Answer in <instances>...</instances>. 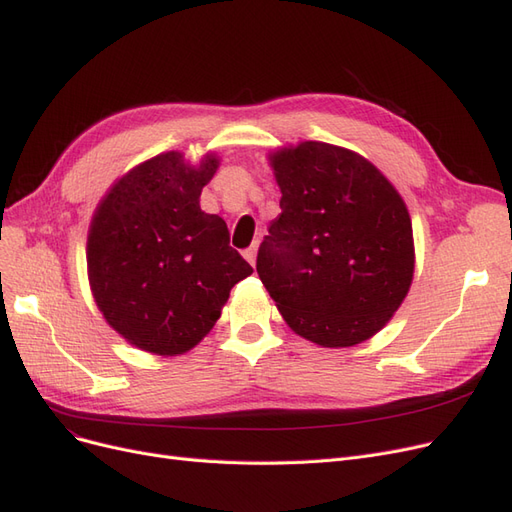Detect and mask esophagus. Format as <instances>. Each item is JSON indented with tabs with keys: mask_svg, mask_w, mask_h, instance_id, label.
I'll return each mask as SVG.
<instances>
[{
	"mask_svg": "<svg viewBox=\"0 0 512 512\" xmlns=\"http://www.w3.org/2000/svg\"><path fill=\"white\" fill-rule=\"evenodd\" d=\"M243 256H245V260L250 262L252 267H256V256H258V243L256 245H252V247H247V250L243 252Z\"/></svg>",
	"mask_w": 512,
	"mask_h": 512,
	"instance_id": "obj_1",
	"label": "esophagus"
}]
</instances>
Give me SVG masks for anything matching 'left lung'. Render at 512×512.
Here are the masks:
<instances>
[{
  "label": "left lung",
  "instance_id": "8db88e82",
  "mask_svg": "<svg viewBox=\"0 0 512 512\" xmlns=\"http://www.w3.org/2000/svg\"><path fill=\"white\" fill-rule=\"evenodd\" d=\"M280 218L256 271L288 327L322 348L374 337L414 277L412 220L395 185L346 147L303 141L269 153Z\"/></svg>",
  "mask_w": 512,
  "mask_h": 512
}]
</instances>
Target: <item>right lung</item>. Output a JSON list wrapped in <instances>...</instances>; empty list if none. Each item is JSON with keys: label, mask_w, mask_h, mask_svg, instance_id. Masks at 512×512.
<instances>
[{"label": "right lung", "mask_w": 512, "mask_h": 512, "mask_svg": "<svg viewBox=\"0 0 512 512\" xmlns=\"http://www.w3.org/2000/svg\"><path fill=\"white\" fill-rule=\"evenodd\" d=\"M220 158L196 164L166 151L119 177L98 203L87 235V275L108 327L158 356L192 350L222 316L230 290L252 267L228 245L220 215L200 192Z\"/></svg>", "instance_id": "add662e5"}]
</instances>
